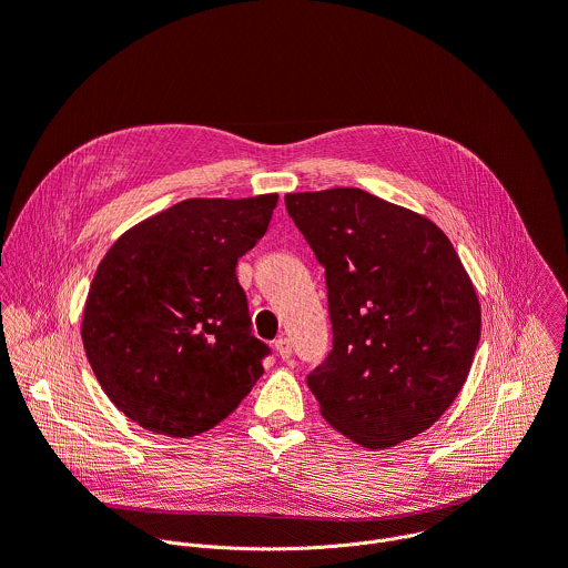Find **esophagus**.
Masks as SVG:
<instances>
[{
    "instance_id": "1",
    "label": "esophagus",
    "mask_w": 568,
    "mask_h": 568,
    "mask_svg": "<svg viewBox=\"0 0 568 568\" xmlns=\"http://www.w3.org/2000/svg\"><path fill=\"white\" fill-rule=\"evenodd\" d=\"M274 351H276V355H278L281 359H290V357H292V344H290V339H285V337L276 339V342H274Z\"/></svg>"
}]
</instances>
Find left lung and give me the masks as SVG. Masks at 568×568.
Here are the masks:
<instances>
[{"mask_svg": "<svg viewBox=\"0 0 568 568\" xmlns=\"http://www.w3.org/2000/svg\"><path fill=\"white\" fill-rule=\"evenodd\" d=\"M326 270L333 351L310 375L321 416L366 449L429 429L463 388L480 305L447 235L362 189L290 193Z\"/></svg>", "mask_w": 568, "mask_h": 568, "instance_id": "8db88e82", "label": "left lung"}]
</instances>
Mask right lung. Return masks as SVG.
<instances>
[{
    "label": "right lung",
    "instance_id": "obj_1",
    "mask_svg": "<svg viewBox=\"0 0 568 568\" xmlns=\"http://www.w3.org/2000/svg\"><path fill=\"white\" fill-rule=\"evenodd\" d=\"M278 195L184 200L123 233L101 261L83 314L90 366L130 420L197 436L263 375L237 258L265 235Z\"/></svg>",
    "mask_w": 568,
    "mask_h": 568
}]
</instances>
